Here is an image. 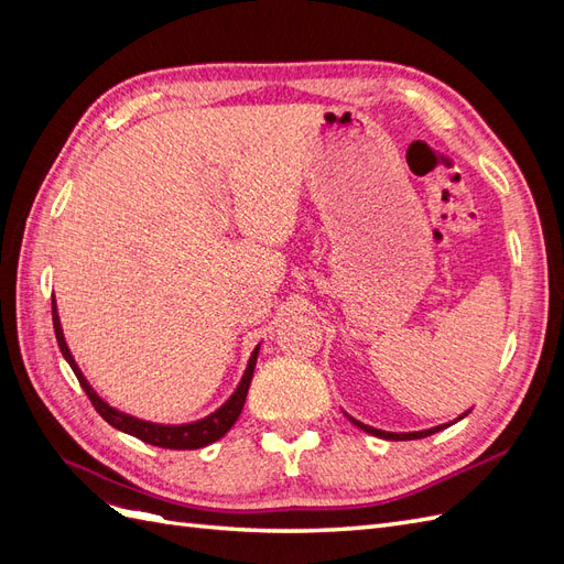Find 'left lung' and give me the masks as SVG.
I'll list each match as a JSON object with an SVG mask.
<instances>
[{
    "instance_id": "1",
    "label": "left lung",
    "mask_w": 564,
    "mask_h": 564,
    "mask_svg": "<svg viewBox=\"0 0 564 564\" xmlns=\"http://www.w3.org/2000/svg\"><path fill=\"white\" fill-rule=\"evenodd\" d=\"M464 416H468V412L466 414H460L458 419H464ZM456 419V421H458ZM355 425H360L362 431H367V433H371V435H377V437H383V440H421V437H429V435H433V433H437V431H442V429H447V425H452V423H445V425H435V429H431V431H419V433H386V431H377V429H371V425H365V423H360V421H355V419H350Z\"/></svg>"
}]
</instances>
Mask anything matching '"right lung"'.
Listing matches in <instances>:
<instances>
[{
  "instance_id": "add662e5",
  "label": "right lung",
  "mask_w": 564,
  "mask_h": 564,
  "mask_svg": "<svg viewBox=\"0 0 564 564\" xmlns=\"http://www.w3.org/2000/svg\"><path fill=\"white\" fill-rule=\"evenodd\" d=\"M51 317H54V332H56V340H58V348H61L63 357L67 360V365L73 367L79 386L84 388V392H87V398L91 400L96 412L104 416L112 425V429L129 433L133 437L148 442V445L164 447V449H199V447H207V445H212V442L224 437L232 429V423L240 419L245 400H247V392H249V383H251V377H253L256 355H259V348L251 352V360L247 365V371H245L240 386H237V390L232 392V398L224 406L216 409V412L209 414L207 419L195 421V423L162 425V423H150V421H141V419H133L129 414L117 412V409H112L108 402L100 400L94 392V388L87 383V379H84V373L79 371V367L73 360L70 350H67V346H65L61 319H58V313H56V299H51Z\"/></svg>"
}]
</instances>
